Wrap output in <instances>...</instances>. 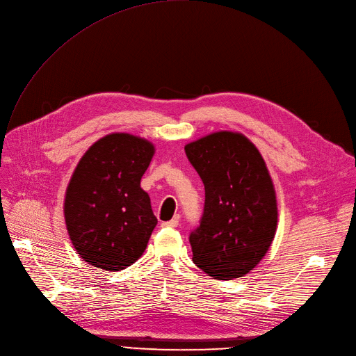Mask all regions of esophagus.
Segmentation results:
<instances>
[{
	"instance_id": "34e87169",
	"label": "esophagus",
	"mask_w": 356,
	"mask_h": 356,
	"mask_svg": "<svg viewBox=\"0 0 356 356\" xmlns=\"http://www.w3.org/2000/svg\"><path fill=\"white\" fill-rule=\"evenodd\" d=\"M177 225H179V218H173V219L169 220V222H163V223H161L163 227H177Z\"/></svg>"
}]
</instances>
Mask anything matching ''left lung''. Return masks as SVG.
<instances>
[{
  "mask_svg": "<svg viewBox=\"0 0 356 356\" xmlns=\"http://www.w3.org/2000/svg\"><path fill=\"white\" fill-rule=\"evenodd\" d=\"M204 184L200 226L191 233L193 262L232 280L268 253L277 227V200L266 161L239 131H215L184 146Z\"/></svg>",
  "mask_w": 356,
  "mask_h": 356,
  "instance_id": "obj_1",
  "label": "left lung"
}]
</instances>
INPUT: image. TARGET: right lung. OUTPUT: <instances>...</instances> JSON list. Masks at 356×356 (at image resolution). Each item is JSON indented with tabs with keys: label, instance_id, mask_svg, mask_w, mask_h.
I'll return each instance as SVG.
<instances>
[{
	"label": "right lung",
	"instance_id": "obj_1",
	"mask_svg": "<svg viewBox=\"0 0 356 356\" xmlns=\"http://www.w3.org/2000/svg\"><path fill=\"white\" fill-rule=\"evenodd\" d=\"M154 152L147 138L110 133L77 163L64 196V220L88 265L118 272L146 250L157 219L140 180Z\"/></svg>",
	"mask_w": 356,
	"mask_h": 356
}]
</instances>
